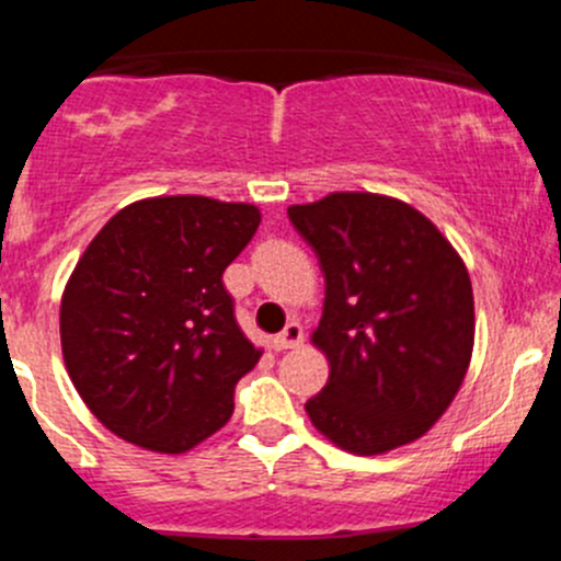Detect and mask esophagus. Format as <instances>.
Segmentation results:
<instances>
[{"label": "esophagus", "instance_id": "34e87169", "mask_svg": "<svg viewBox=\"0 0 561 561\" xmlns=\"http://www.w3.org/2000/svg\"><path fill=\"white\" fill-rule=\"evenodd\" d=\"M299 343H302V327H299L297 321L286 324V330L275 335V346L278 348H297Z\"/></svg>", "mask_w": 561, "mask_h": 561}]
</instances>
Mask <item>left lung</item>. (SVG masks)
Returning a JSON list of instances; mask_svg holds the SVG:
<instances>
[{"label":"left lung","mask_w":561,"mask_h":561,"mask_svg":"<svg viewBox=\"0 0 561 561\" xmlns=\"http://www.w3.org/2000/svg\"><path fill=\"white\" fill-rule=\"evenodd\" d=\"M288 220L319 256L324 313L310 341L330 363L310 423L354 456L428 434L463 385L474 346L467 264L407 202L330 193Z\"/></svg>","instance_id":"left-lung-1"}]
</instances>
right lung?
Segmentation results:
<instances>
[{
    "label": "right lung",
    "instance_id": "1",
    "mask_svg": "<svg viewBox=\"0 0 561 561\" xmlns=\"http://www.w3.org/2000/svg\"><path fill=\"white\" fill-rule=\"evenodd\" d=\"M262 224L253 204L158 196L127 204L87 245L59 308L70 381L111 434L180 456L229 423L262 357L224 270Z\"/></svg>",
    "mask_w": 561,
    "mask_h": 561
}]
</instances>
